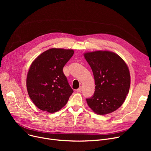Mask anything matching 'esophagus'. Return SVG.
<instances>
[{"label": "esophagus", "mask_w": 151, "mask_h": 151, "mask_svg": "<svg viewBox=\"0 0 151 151\" xmlns=\"http://www.w3.org/2000/svg\"><path fill=\"white\" fill-rule=\"evenodd\" d=\"M81 91H82V87H81V86H80V88H79L78 89H76V91H77L78 92H81Z\"/></svg>", "instance_id": "esophagus-1"}]
</instances>
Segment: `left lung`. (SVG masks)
<instances>
[{
    "mask_svg": "<svg viewBox=\"0 0 151 151\" xmlns=\"http://www.w3.org/2000/svg\"><path fill=\"white\" fill-rule=\"evenodd\" d=\"M92 70L95 92L86 101L100 115L111 113L119 108L128 94L130 86L129 70L125 62L113 52L97 51L84 54Z\"/></svg>",
    "mask_w": 151,
    "mask_h": 151,
    "instance_id": "8db88e82",
    "label": "left lung"
}]
</instances>
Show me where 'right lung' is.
Masks as SVG:
<instances>
[{"mask_svg": "<svg viewBox=\"0 0 151 151\" xmlns=\"http://www.w3.org/2000/svg\"><path fill=\"white\" fill-rule=\"evenodd\" d=\"M74 51L51 48L32 63L27 76V89L35 106L44 111L55 113L64 106L73 92L63 68Z\"/></svg>", "mask_w": 151, "mask_h": 151, "instance_id": "obj_1", "label": "right lung"}]
</instances>
